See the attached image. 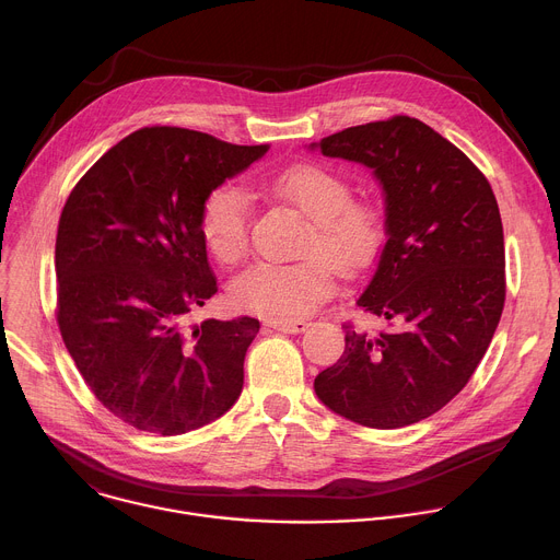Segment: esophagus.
I'll return each instance as SVG.
<instances>
[{"label":"esophagus","mask_w":560,"mask_h":560,"mask_svg":"<svg viewBox=\"0 0 560 560\" xmlns=\"http://www.w3.org/2000/svg\"><path fill=\"white\" fill-rule=\"evenodd\" d=\"M268 326L279 330V332H285V335H299V332H305L310 328V324L303 322V318H296V322H270Z\"/></svg>","instance_id":"obj_1"}]
</instances>
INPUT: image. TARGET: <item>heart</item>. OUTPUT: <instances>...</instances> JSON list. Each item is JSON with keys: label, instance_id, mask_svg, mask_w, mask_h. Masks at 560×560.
<instances>
[{"label": "heart", "instance_id": "obj_1", "mask_svg": "<svg viewBox=\"0 0 560 560\" xmlns=\"http://www.w3.org/2000/svg\"><path fill=\"white\" fill-rule=\"evenodd\" d=\"M270 195L307 219L299 255L303 261L255 264L230 283L234 305L268 322H296L332 294V268L370 266L385 242V210L376 199L350 197L346 175L324 164H294L264 179ZM250 199L236 184H219L201 201L199 234L225 266L250 248Z\"/></svg>", "mask_w": 560, "mask_h": 560}]
</instances>
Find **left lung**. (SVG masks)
Wrapping results in <instances>:
<instances>
[{"label": "left lung", "instance_id": "1", "mask_svg": "<svg viewBox=\"0 0 560 560\" xmlns=\"http://www.w3.org/2000/svg\"><path fill=\"white\" fill-rule=\"evenodd\" d=\"M374 171L385 192V246L357 299L389 330L343 324L341 359L314 378L337 415L376 430L419 423L465 387L505 303L503 223L490 182L428 124L394 115L318 143Z\"/></svg>", "mask_w": 560, "mask_h": 560}]
</instances>
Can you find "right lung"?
<instances>
[{
    "mask_svg": "<svg viewBox=\"0 0 560 560\" xmlns=\"http://www.w3.org/2000/svg\"><path fill=\"white\" fill-rule=\"evenodd\" d=\"M268 145L141 128L77 182L55 244L57 326L97 401L124 423L177 436L225 415L244 387L253 316L190 310L217 292L199 234L201 201Z\"/></svg>",
    "mask_w": 560,
    "mask_h": 560,
    "instance_id": "1",
    "label": "right lung"
}]
</instances>
